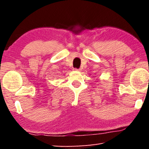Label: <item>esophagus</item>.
<instances>
[{
    "instance_id": "34e87169",
    "label": "esophagus",
    "mask_w": 149,
    "mask_h": 149,
    "mask_svg": "<svg viewBox=\"0 0 149 149\" xmlns=\"http://www.w3.org/2000/svg\"><path fill=\"white\" fill-rule=\"evenodd\" d=\"M74 70H75V71H81L80 69H77V68H74Z\"/></svg>"
}]
</instances>
